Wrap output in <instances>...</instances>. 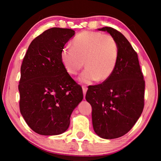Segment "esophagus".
I'll use <instances>...</instances> for the list:
<instances>
[{
    "instance_id": "esophagus-1",
    "label": "esophagus",
    "mask_w": 161,
    "mask_h": 161,
    "mask_svg": "<svg viewBox=\"0 0 161 161\" xmlns=\"http://www.w3.org/2000/svg\"><path fill=\"white\" fill-rule=\"evenodd\" d=\"M82 91H83V94H84V98L85 99V95H86V92L87 91V87L86 86H82Z\"/></svg>"
}]
</instances>
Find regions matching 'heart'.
<instances>
[{"label":"heart","instance_id":"b5f03b06","mask_svg":"<svg viewBox=\"0 0 161 161\" xmlns=\"http://www.w3.org/2000/svg\"><path fill=\"white\" fill-rule=\"evenodd\" d=\"M119 58V46L110 35L84 31L72 40V47L67 46L60 52V59L69 75H75L84 67L86 69L79 81L89 84L93 81H107L115 70Z\"/></svg>","mask_w":161,"mask_h":161}]
</instances>
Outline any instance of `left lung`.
Segmentation results:
<instances>
[{
    "label": "left lung",
    "instance_id": "obj_1",
    "mask_svg": "<svg viewBox=\"0 0 161 161\" xmlns=\"http://www.w3.org/2000/svg\"><path fill=\"white\" fill-rule=\"evenodd\" d=\"M107 31L119 46L117 64L111 77L102 84L89 86L86 100L92 108V124L102 138H119L132 129L144 107L145 81L138 54L123 34L110 27Z\"/></svg>",
    "mask_w": 161,
    "mask_h": 161
}]
</instances>
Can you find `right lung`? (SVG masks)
<instances>
[{
  "label": "right lung",
  "instance_id": "right-lung-1",
  "mask_svg": "<svg viewBox=\"0 0 161 161\" xmlns=\"http://www.w3.org/2000/svg\"><path fill=\"white\" fill-rule=\"evenodd\" d=\"M75 32L53 28L32 40L20 68V111L35 133L59 135L69 126L73 110L83 99L81 86L70 77L60 52Z\"/></svg>",
  "mask_w": 161,
  "mask_h": 161
}]
</instances>
